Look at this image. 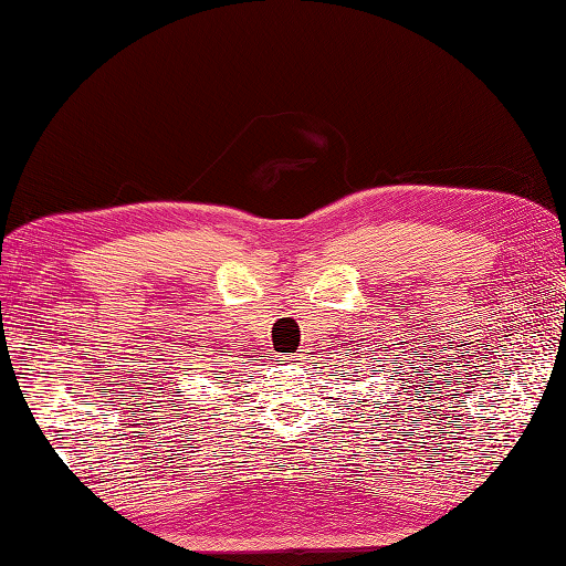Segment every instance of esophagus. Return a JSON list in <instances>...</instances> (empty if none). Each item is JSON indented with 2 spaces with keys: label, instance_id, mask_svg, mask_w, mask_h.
<instances>
[{
  "label": "esophagus",
  "instance_id": "esophagus-1",
  "mask_svg": "<svg viewBox=\"0 0 566 566\" xmlns=\"http://www.w3.org/2000/svg\"><path fill=\"white\" fill-rule=\"evenodd\" d=\"M276 363L284 365V367H298V365H302V355H280V357H276Z\"/></svg>",
  "mask_w": 566,
  "mask_h": 566
}]
</instances>
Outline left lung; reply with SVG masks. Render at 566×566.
Returning a JSON list of instances; mask_svg holds the SVG:
<instances>
[{
	"label": "left lung",
	"mask_w": 566,
	"mask_h": 566,
	"mask_svg": "<svg viewBox=\"0 0 566 566\" xmlns=\"http://www.w3.org/2000/svg\"><path fill=\"white\" fill-rule=\"evenodd\" d=\"M363 401H365V399H363Z\"/></svg>",
	"instance_id": "8db88e82"
}]
</instances>
